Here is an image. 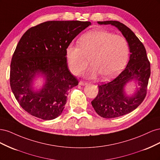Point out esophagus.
<instances>
[{
    "mask_svg": "<svg viewBox=\"0 0 160 160\" xmlns=\"http://www.w3.org/2000/svg\"><path fill=\"white\" fill-rule=\"evenodd\" d=\"M79 84L80 85H83H83H88V83H86V82H85V81H80Z\"/></svg>",
    "mask_w": 160,
    "mask_h": 160,
    "instance_id": "1",
    "label": "esophagus"
}]
</instances>
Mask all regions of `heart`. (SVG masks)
<instances>
[{"mask_svg": "<svg viewBox=\"0 0 160 160\" xmlns=\"http://www.w3.org/2000/svg\"><path fill=\"white\" fill-rule=\"evenodd\" d=\"M129 47L124 37L105 30L95 29L86 32L78 45L70 43L65 49V57L71 71L78 75L88 64L89 77L98 72L102 79H108L122 69L128 59Z\"/></svg>", "mask_w": 160, "mask_h": 160, "instance_id": "obj_1", "label": "heart"}]
</instances>
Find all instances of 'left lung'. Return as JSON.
Masks as SVG:
<instances>
[{
  "label": "left lung",
  "mask_w": 160,
  "mask_h": 160,
  "mask_svg": "<svg viewBox=\"0 0 160 160\" xmlns=\"http://www.w3.org/2000/svg\"><path fill=\"white\" fill-rule=\"evenodd\" d=\"M98 22L99 25H111L117 27L127 39L129 47L131 54L126 67L112 81L99 85L98 94L91 101L96 113L101 117L118 118L132 112L146 98L151 74L150 62L143 43L124 24L116 21ZM132 79L138 82L140 88L134 96L128 97L124 92V86Z\"/></svg>",
  "instance_id": "8db88e82"
}]
</instances>
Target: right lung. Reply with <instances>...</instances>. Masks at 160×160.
Returning <instances> with one entry per match:
<instances>
[{
  "label": "right lung",
  "mask_w": 160,
  "mask_h": 160,
  "mask_svg": "<svg viewBox=\"0 0 160 160\" xmlns=\"http://www.w3.org/2000/svg\"><path fill=\"white\" fill-rule=\"evenodd\" d=\"M89 25V21H47L30 28L22 36L12 57L10 85L27 113L44 120L61 114L69 91L79 83L68 68L66 47ZM40 73L46 77V84L34 92L32 80Z\"/></svg>",
  "instance_id": "right-lung-1"
}]
</instances>
